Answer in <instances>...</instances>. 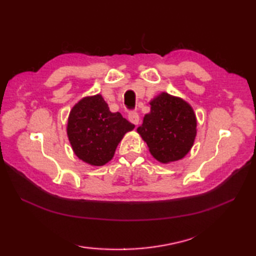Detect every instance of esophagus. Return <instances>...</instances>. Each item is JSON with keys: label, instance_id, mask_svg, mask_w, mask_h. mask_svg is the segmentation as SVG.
<instances>
[{"label": "esophagus", "instance_id": "1", "mask_svg": "<svg viewBox=\"0 0 256 256\" xmlns=\"http://www.w3.org/2000/svg\"><path fill=\"white\" fill-rule=\"evenodd\" d=\"M128 120L130 122H132L133 124L138 125L140 122V116H138V113L136 111H130L128 112Z\"/></svg>", "mask_w": 256, "mask_h": 256}]
</instances>
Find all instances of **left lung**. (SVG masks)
Masks as SVG:
<instances>
[{
    "label": "left lung",
    "instance_id": "obj_1",
    "mask_svg": "<svg viewBox=\"0 0 256 256\" xmlns=\"http://www.w3.org/2000/svg\"><path fill=\"white\" fill-rule=\"evenodd\" d=\"M196 116L187 102L162 94L150 102L138 132L150 154L160 162L182 158L192 148L196 136Z\"/></svg>",
    "mask_w": 256,
    "mask_h": 256
}]
</instances>
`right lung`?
I'll return each mask as SVG.
<instances>
[{
    "instance_id": "obj_1",
    "label": "right lung",
    "mask_w": 256,
    "mask_h": 256,
    "mask_svg": "<svg viewBox=\"0 0 256 256\" xmlns=\"http://www.w3.org/2000/svg\"><path fill=\"white\" fill-rule=\"evenodd\" d=\"M120 112L112 113L100 94L84 98L70 112L67 134L74 154L90 165L102 166L112 160L124 134L132 131Z\"/></svg>"
}]
</instances>
